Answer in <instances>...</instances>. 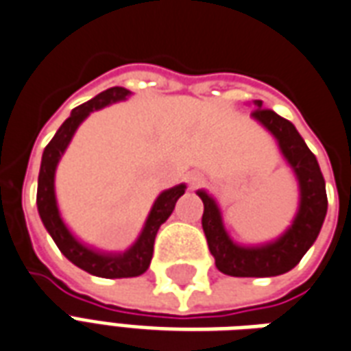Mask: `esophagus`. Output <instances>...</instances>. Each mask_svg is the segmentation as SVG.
Returning <instances> with one entry per match:
<instances>
[{"instance_id":"1","label":"esophagus","mask_w":351,"mask_h":351,"mask_svg":"<svg viewBox=\"0 0 351 351\" xmlns=\"http://www.w3.org/2000/svg\"><path fill=\"white\" fill-rule=\"evenodd\" d=\"M186 181H189V186H191V189H198L200 185H204L206 178H204V173L202 172H196V170H193V172L186 173Z\"/></svg>"}]
</instances>
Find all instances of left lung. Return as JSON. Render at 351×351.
I'll return each instance as SVG.
<instances>
[{
  "instance_id": "1",
  "label": "left lung",
  "mask_w": 351,
  "mask_h": 351,
  "mask_svg": "<svg viewBox=\"0 0 351 351\" xmlns=\"http://www.w3.org/2000/svg\"><path fill=\"white\" fill-rule=\"evenodd\" d=\"M252 119L277 140L278 151L298 179V213L286 232L262 245H239L224 228L221 207L213 196L204 189L196 194L204 202L202 228L217 269L230 277H277L293 269L316 241L327 213L326 181L314 153L288 119L263 110L262 101H254Z\"/></svg>"
}]
</instances>
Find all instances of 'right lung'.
<instances>
[{"mask_svg": "<svg viewBox=\"0 0 351 351\" xmlns=\"http://www.w3.org/2000/svg\"><path fill=\"white\" fill-rule=\"evenodd\" d=\"M127 97H130L129 89L110 88L93 97L91 101L80 104L78 108H74L71 112V117L65 119V123L50 140V144L45 147L43 160H40L39 185H37V209H39L40 221L45 224L46 232L52 235L58 249L76 267L102 278L138 277L147 271L151 258H153V245H155L158 228L162 222L168 221V217L172 215L176 207V202L185 194L186 189L185 183H179L158 194L157 200L151 206L144 228L136 237V241L123 252H104V250L89 247L86 243H82L63 222L60 207H58V198H56V168L60 165L63 153L71 144L76 129L93 110H101L114 102L125 101Z\"/></svg>", "mask_w": 351, "mask_h": 351, "instance_id": "1", "label": "right lung"}]
</instances>
